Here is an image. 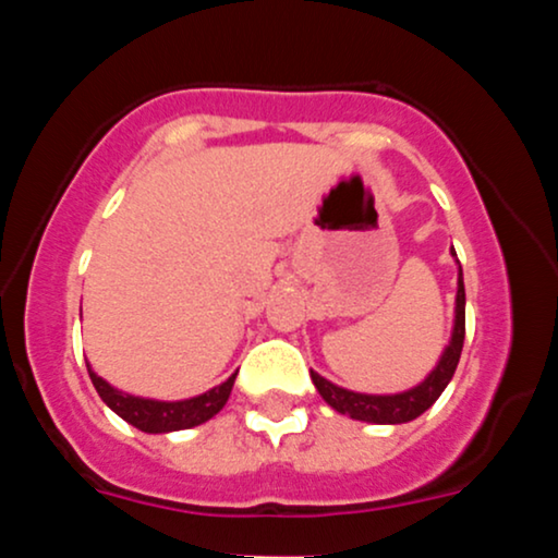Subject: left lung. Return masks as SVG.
I'll return each mask as SVG.
<instances>
[{
	"instance_id": "8db88e82",
	"label": "left lung",
	"mask_w": 558,
	"mask_h": 558,
	"mask_svg": "<svg viewBox=\"0 0 558 558\" xmlns=\"http://www.w3.org/2000/svg\"><path fill=\"white\" fill-rule=\"evenodd\" d=\"M451 257L457 262V299H453L451 338H448L444 351H440L435 367L425 375V380H420L417 386L407 390H399V393H360V390L336 386L328 377L310 369L317 393L323 396L330 409H336L338 414H345L351 420L373 422V425H403V422L417 420L422 412H427L438 401V396L444 393L453 373H457V364L464 345V275L453 246Z\"/></svg>"
}]
</instances>
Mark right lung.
Masks as SVG:
<instances>
[{
    "label": "right lung",
    "mask_w": 558,
    "mask_h": 558,
    "mask_svg": "<svg viewBox=\"0 0 558 558\" xmlns=\"http://www.w3.org/2000/svg\"><path fill=\"white\" fill-rule=\"evenodd\" d=\"M88 377H92L96 393L101 396V401L112 409L118 417H123L128 425L138 427L141 433H175V430H189V427L204 425L207 420H213L230 399V390H233L235 375L233 373L226 383L220 386L204 390V393L191 396V399L181 401H159V399H146V396H133L125 390L114 388L112 383H107L105 377H99L92 369V364L86 362Z\"/></svg>",
    "instance_id": "add662e5"
}]
</instances>
